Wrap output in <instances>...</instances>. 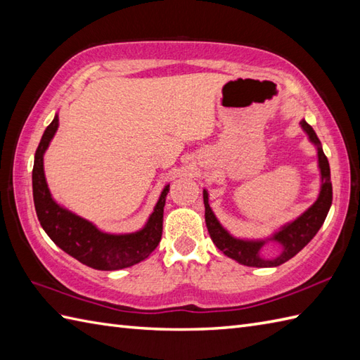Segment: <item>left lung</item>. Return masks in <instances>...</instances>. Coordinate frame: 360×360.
<instances>
[{
	"label": "left lung",
	"instance_id": "8db88e82",
	"mask_svg": "<svg viewBox=\"0 0 360 360\" xmlns=\"http://www.w3.org/2000/svg\"><path fill=\"white\" fill-rule=\"evenodd\" d=\"M300 127L308 136V141L314 145L317 151V167L320 173V188L317 200L304 210L302 215L289 223L281 224L277 231L266 238H241L235 236L219 223L215 212L212 210L209 202L207 188L202 190L204 207H205V226L210 233L212 241L215 246L229 258L235 259L236 263L252 267H275L297 255L307 244L314 238L319 229L325 223V218L330 212L333 202V184L331 170L328 159L323 153L322 143L314 129L307 120H300ZM272 242L279 246V254L271 259L263 257L261 252L266 243Z\"/></svg>",
	"mask_w": 360,
	"mask_h": 360
}]
</instances>
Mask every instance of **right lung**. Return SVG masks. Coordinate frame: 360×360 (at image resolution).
I'll return each instance as SVG.
<instances>
[{"label": "right lung", "mask_w": 360, "mask_h": 360, "mask_svg": "<svg viewBox=\"0 0 360 360\" xmlns=\"http://www.w3.org/2000/svg\"><path fill=\"white\" fill-rule=\"evenodd\" d=\"M58 129V114L44 129L35 151L32 170V192L38 221L57 246L80 263L98 271H119L148 258L162 236L164 205L170 184L159 195V200L139 231L129 233L103 232L94 223L75 215L53 200L44 176L43 158Z\"/></svg>", "instance_id": "add662e5"}]
</instances>
